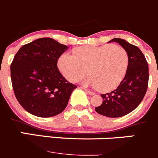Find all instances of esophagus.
I'll return each mask as SVG.
<instances>
[{"instance_id": "1", "label": "esophagus", "mask_w": 158, "mask_h": 158, "mask_svg": "<svg viewBox=\"0 0 158 158\" xmlns=\"http://www.w3.org/2000/svg\"><path fill=\"white\" fill-rule=\"evenodd\" d=\"M83 89V90H84V91H85V93H87V94L90 95V96H93V95H94V93H93V92H91V91H89V90L83 88V89Z\"/></svg>"}]
</instances>
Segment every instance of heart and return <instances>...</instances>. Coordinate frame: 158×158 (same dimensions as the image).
<instances>
[{"label": "heart", "mask_w": 158, "mask_h": 158, "mask_svg": "<svg viewBox=\"0 0 158 158\" xmlns=\"http://www.w3.org/2000/svg\"><path fill=\"white\" fill-rule=\"evenodd\" d=\"M76 54L63 53L58 62L60 71L71 82H77L89 72L92 76L82 81L83 85L110 92L120 85L127 71L129 57L121 46H82Z\"/></svg>", "instance_id": "1"}]
</instances>
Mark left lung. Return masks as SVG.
<instances>
[{
  "mask_svg": "<svg viewBox=\"0 0 158 158\" xmlns=\"http://www.w3.org/2000/svg\"><path fill=\"white\" fill-rule=\"evenodd\" d=\"M120 44L129 57L127 71L124 79L111 93L101 94L102 102L96 111L107 117H120L135 110L146 94L149 79V69L142 52L121 38H113L109 42Z\"/></svg>",
  "mask_w": 158,
  "mask_h": 158,
  "instance_id": "1",
  "label": "left lung"
}]
</instances>
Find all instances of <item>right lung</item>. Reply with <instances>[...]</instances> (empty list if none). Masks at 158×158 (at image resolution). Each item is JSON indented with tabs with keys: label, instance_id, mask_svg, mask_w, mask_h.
Instances as JSON below:
<instances>
[{
	"label": "right lung",
	"instance_id": "add662e5",
	"mask_svg": "<svg viewBox=\"0 0 158 158\" xmlns=\"http://www.w3.org/2000/svg\"><path fill=\"white\" fill-rule=\"evenodd\" d=\"M68 47L50 38L23 45L10 64V78L21 106L39 117H51L67 106L76 85L68 82L57 66Z\"/></svg>",
	"mask_w": 158,
	"mask_h": 158
}]
</instances>
